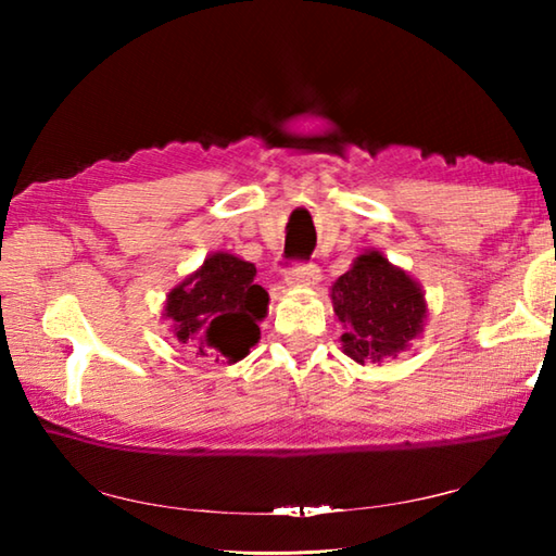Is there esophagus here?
<instances>
[{
	"instance_id": "obj_1",
	"label": "esophagus",
	"mask_w": 556,
	"mask_h": 556,
	"mask_svg": "<svg viewBox=\"0 0 556 556\" xmlns=\"http://www.w3.org/2000/svg\"><path fill=\"white\" fill-rule=\"evenodd\" d=\"M287 281L291 287H314L318 281V267L312 262H296L287 271Z\"/></svg>"
}]
</instances>
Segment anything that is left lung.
Wrapping results in <instances>:
<instances>
[{"mask_svg": "<svg viewBox=\"0 0 556 556\" xmlns=\"http://www.w3.org/2000/svg\"><path fill=\"white\" fill-rule=\"evenodd\" d=\"M331 299L338 321L345 326L343 353L361 365L397 357L425 331V291L378 250L355 257L353 267L336 279Z\"/></svg>", "mask_w": 556, "mask_h": 556, "instance_id": "8db88e82", "label": "left lung"}]
</instances>
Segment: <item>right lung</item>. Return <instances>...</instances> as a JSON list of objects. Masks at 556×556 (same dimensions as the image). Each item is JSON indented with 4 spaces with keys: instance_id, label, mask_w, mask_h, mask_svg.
<instances>
[{
    "instance_id": "right-lung-1",
    "label": "right lung",
    "mask_w": 556,
    "mask_h": 556,
    "mask_svg": "<svg viewBox=\"0 0 556 556\" xmlns=\"http://www.w3.org/2000/svg\"><path fill=\"white\" fill-rule=\"evenodd\" d=\"M257 269L230 252H213L201 269L166 296L164 318L178 343L215 363H238L260 341L257 321L267 316L269 294L255 285Z\"/></svg>"
}]
</instances>
